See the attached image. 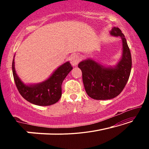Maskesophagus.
<instances>
[{"instance_id": "1", "label": "esophagus", "mask_w": 149, "mask_h": 149, "mask_svg": "<svg viewBox=\"0 0 149 149\" xmlns=\"http://www.w3.org/2000/svg\"><path fill=\"white\" fill-rule=\"evenodd\" d=\"M79 60L80 57L79 56V54H77L76 53L73 54L71 56V58H70V63H71V64L73 66L77 65L78 64V63H79Z\"/></svg>"}]
</instances>
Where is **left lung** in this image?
I'll return each mask as SVG.
<instances>
[{
    "instance_id": "left-lung-1",
    "label": "left lung",
    "mask_w": 149,
    "mask_h": 149,
    "mask_svg": "<svg viewBox=\"0 0 149 149\" xmlns=\"http://www.w3.org/2000/svg\"><path fill=\"white\" fill-rule=\"evenodd\" d=\"M110 35L122 40V54L114 66H105L91 58L85 59L78 64L87 94L95 100H108L117 97L129 79L132 70V56L127 41L122 31L114 27Z\"/></svg>"
}]
</instances>
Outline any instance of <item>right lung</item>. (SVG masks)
Listing matches in <instances>:
<instances>
[{
	"instance_id": "obj_1",
	"label": "right lung",
	"mask_w": 149,
	"mask_h": 149,
	"mask_svg": "<svg viewBox=\"0 0 149 149\" xmlns=\"http://www.w3.org/2000/svg\"><path fill=\"white\" fill-rule=\"evenodd\" d=\"M14 57L12 61V73L15 84L22 97L32 104L50 106L58 101L62 96V84L73 69L69 61L64 63L54 70L49 78L35 84H26L20 79L15 69Z\"/></svg>"
}]
</instances>
